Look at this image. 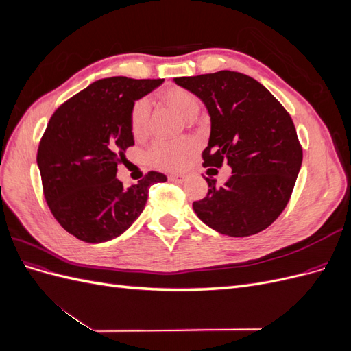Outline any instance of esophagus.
<instances>
[{
  "label": "esophagus",
  "mask_w": 351,
  "mask_h": 351,
  "mask_svg": "<svg viewBox=\"0 0 351 351\" xmlns=\"http://www.w3.org/2000/svg\"><path fill=\"white\" fill-rule=\"evenodd\" d=\"M184 178H186V176H183V174H171V176H168L169 182H177V183L184 182Z\"/></svg>",
  "instance_id": "1"
}]
</instances>
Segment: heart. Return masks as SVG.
<instances>
[{"label": "heart", "mask_w": 351, "mask_h": 351, "mask_svg": "<svg viewBox=\"0 0 351 351\" xmlns=\"http://www.w3.org/2000/svg\"><path fill=\"white\" fill-rule=\"evenodd\" d=\"M167 105L183 117H193L199 110V99L193 92H190L182 86H169L159 93ZM147 114H149V104L146 99H137L130 110V130L134 137L145 136L147 130ZM193 142L189 139H176V141H156L149 152L147 159L152 167L161 169H174L182 168L190 154L193 152Z\"/></svg>", "instance_id": "1"}]
</instances>
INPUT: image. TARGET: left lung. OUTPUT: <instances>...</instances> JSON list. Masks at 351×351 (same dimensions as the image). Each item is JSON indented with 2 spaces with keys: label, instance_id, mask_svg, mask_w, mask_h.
<instances>
[{
  "label": "left lung",
  "instance_id": "8db88e82",
  "mask_svg": "<svg viewBox=\"0 0 351 351\" xmlns=\"http://www.w3.org/2000/svg\"><path fill=\"white\" fill-rule=\"evenodd\" d=\"M204 101L210 137L204 167H231L224 186L206 177L208 195L193 202L206 226L230 237L268 228L285 209L300 171L303 149L290 114L274 95L239 71L176 77Z\"/></svg>",
  "mask_w": 351,
  "mask_h": 351
}]
</instances>
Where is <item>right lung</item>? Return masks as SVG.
<instances>
[{"label": "right lung", "mask_w": 351, "mask_h": 351, "mask_svg": "<svg viewBox=\"0 0 351 351\" xmlns=\"http://www.w3.org/2000/svg\"><path fill=\"white\" fill-rule=\"evenodd\" d=\"M162 82L102 79L52 114L36 161L51 214L76 239L102 243L119 237L142 214L149 187L167 182L158 171L130 187L115 178L125 149L134 145L132 105Z\"/></svg>", "instance_id": "1"}]
</instances>
